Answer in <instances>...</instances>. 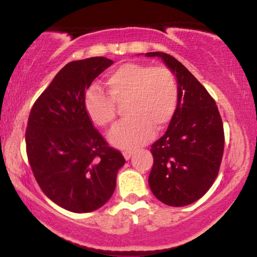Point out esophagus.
<instances>
[{"instance_id":"esophagus-1","label":"esophagus","mask_w":257,"mask_h":257,"mask_svg":"<svg viewBox=\"0 0 257 257\" xmlns=\"http://www.w3.org/2000/svg\"><path fill=\"white\" fill-rule=\"evenodd\" d=\"M123 156H124L125 159H129L133 156V151H124L123 152Z\"/></svg>"}]
</instances>
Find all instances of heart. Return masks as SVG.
Returning <instances> with one entry per match:
<instances>
[{
    "label": "heart",
    "mask_w": 257,
    "mask_h": 257,
    "mask_svg": "<svg viewBox=\"0 0 257 257\" xmlns=\"http://www.w3.org/2000/svg\"><path fill=\"white\" fill-rule=\"evenodd\" d=\"M107 93L91 87L84 95V108L95 125L113 124L117 105L125 102L128 118L112 129L110 141L120 149H133L147 143L156 132L163 131L175 114L179 85L167 66L125 63L107 73Z\"/></svg>",
    "instance_id": "obj_1"
}]
</instances>
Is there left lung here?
Segmentation results:
<instances>
[{
    "label": "left lung",
    "mask_w": 257,
    "mask_h": 257,
    "mask_svg": "<svg viewBox=\"0 0 257 257\" xmlns=\"http://www.w3.org/2000/svg\"><path fill=\"white\" fill-rule=\"evenodd\" d=\"M159 57L175 73L179 102L166 134L151 146L153 166L149 185L156 198L185 206L202 198L214 184L225 147V133L213 96L180 61L163 52Z\"/></svg>",
    "instance_id": "8db88e82"
}]
</instances>
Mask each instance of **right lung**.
<instances>
[{
	"mask_svg": "<svg viewBox=\"0 0 257 257\" xmlns=\"http://www.w3.org/2000/svg\"><path fill=\"white\" fill-rule=\"evenodd\" d=\"M113 61H71L38 96L25 132L26 155L38 186L73 213L101 208L116 188L125 159L94 128L84 108L85 90Z\"/></svg>",
	"mask_w": 257,
	"mask_h": 257,
	"instance_id": "1",
	"label": "right lung"
}]
</instances>
